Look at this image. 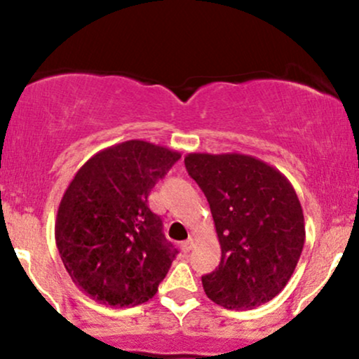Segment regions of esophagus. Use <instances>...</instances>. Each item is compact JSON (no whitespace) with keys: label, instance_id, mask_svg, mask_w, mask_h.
<instances>
[{"label":"esophagus","instance_id":"34e87169","mask_svg":"<svg viewBox=\"0 0 359 359\" xmlns=\"http://www.w3.org/2000/svg\"><path fill=\"white\" fill-rule=\"evenodd\" d=\"M192 246H194V240H192V238H189L187 241L180 243V250H182L184 253H189V251L192 250Z\"/></svg>","mask_w":359,"mask_h":359}]
</instances>
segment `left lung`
<instances>
[{
    "label": "left lung",
    "instance_id": "1",
    "mask_svg": "<svg viewBox=\"0 0 359 359\" xmlns=\"http://www.w3.org/2000/svg\"><path fill=\"white\" fill-rule=\"evenodd\" d=\"M184 162L208 199L221 245L219 266L203 277L205 295L234 311L270 302L285 288L306 241L292 184L250 155L189 154Z\"/></svg>",
    "mask_w": 359,
    "mask_h": 359
}]
</instances>
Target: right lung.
<instances>
[{"instance_id": "1", "label": "right lung", "mask_w": 359, "mask_h": 359, "mask_svg": "<svg viewBox=\"0 0 359 359\" xmlns=\"http://www.w3.org/2000/svg\"><path fill=\"white\" fill-rule=\"evenodd\" d=\"M179 158V151L130 140L90 156L64 192L57 248L72 282L96 302L140 306L165 278L177 250L148 194Z\"/></svg>"}]
</instances>
